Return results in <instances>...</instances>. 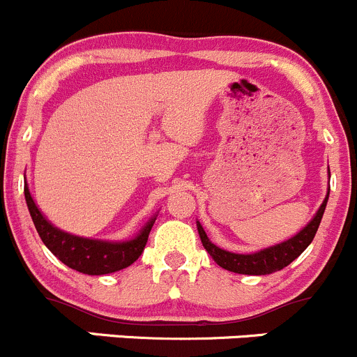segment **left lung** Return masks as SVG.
Instances as JSON below:
<instances>
[{
  "instance_id": "1",
  "label": "left lung",
  "mask_w": 357,
  "mask_h": 357,
  "mask_svg": "<svg viewBox=\"0 0 357 357\" xmlns=\"http://www.w3.org/2000/svg\"><path fill=\"white\" fill-rule=\"evenodd\" d=\"M326 202H328V195H326L321 207L318 208V212H316V215L312 218V221L309 222L301 233H297L294 238L287 240V242L283 243H278V245L275 247L264 248V250L261 252H255V254H231V252L222 250V248L215 247L214 243L208 242L207 235H205L200 222L197 225V228H199L202 245L205 247V250L211 254V257L214 259L221 268L233 273H238V275H271V273L287 268V266H289L291 261H295V259L307 248L309 243L312 242V238H314L316 231H318L319 228V222H321Z\"/></svg>"
}]
</instances>
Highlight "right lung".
I'll return each mask as SVG.
<instances>
[{
  "mask_svg": "<svg viewBox=\"0 0 357 357\" xmlns=\"http://www.w3.org/2000/svg\"><path fill=\"white\" fill-rule=\"evenodd\" d=\"M24 193L32 222H34L43 243L63 264L75 269V271L84 273V275H107V273H115L119 269L131 266L142 255V252L145 250L150 229H152L153 222H155V218H153L142 229V233L136 238L129 240V242L110 243L81 238V236H74L68 235L66 231H60L52 222H48V219L41 214L38 205L32 200L27 183L24 185Z\"/></svg>",
  "mask_w": 357,
  "mask_h": 357,
  "instance_id": "add662e5",
  "label": "right lung"
}]
</instances>
